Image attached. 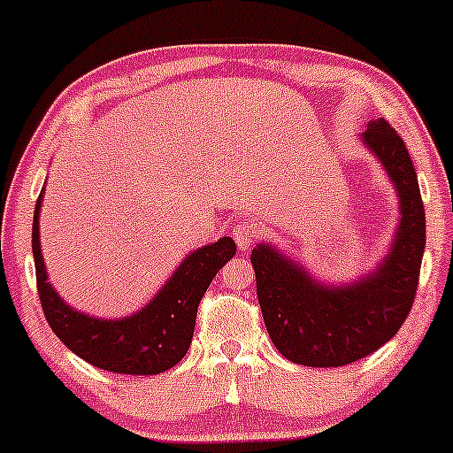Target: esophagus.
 Here are the masks:
<instances>
[{"instance_id":"34e87169","label":"esophagus","mask_w":453,"mask_h":453,"mask_svg":"<svg viewBox=\"0 0 453 453\" xmlns=\"http://www.w3.org/2000/svg\"><path fill=\"white\" fill-rule=\"evenodd\" d=\"M232 236H234V241H236L238 249L247 250V249H250V244L255 242V236H257V227L253 226V221L238 219L232 227Z\"/></svg>"}]
</instances>
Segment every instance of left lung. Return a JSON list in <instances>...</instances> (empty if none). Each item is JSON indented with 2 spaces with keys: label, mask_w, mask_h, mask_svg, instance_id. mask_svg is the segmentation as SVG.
I'll return each instance as SVG.
<instances>
[{
  "label": "left lung",
  "mask_w": 453,
  "mask_h": 453,
  "mask_svg": "<svg viewBox=\"0 0 453 453\" xmlns=\"http://www.w3.org/2000/svg\"><path fill=\"white\" fill-rule=\"evenodd\" d=\"M361 143L378 157L399 196V226L375 270L344 285H326L268 242L250 253L265 329L282 357L306 367H342L369 357L396 335L416 297L426 244L416 168L382 118L367 124Z\"/></svg>",
  "instance_id": "left-lung-1"
}]
</instances>
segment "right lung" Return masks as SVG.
Wrapping results in <instances>:
<instances>
[{"label": "right lung", "mask_w": 453, "mask_h": 453, "mask_svg": "<svg viewBox=\"0 0 453 453\" xmlns=\"http://www.w3.org/2000/svg\"><path fill=\"white\" fill-rule=\"evenodd\" d=\"M42 200L43 189L35 203L31 247L43 316L58 340L105 372L156 375L174 367L192 344L200 299L219 268L234 257L236 242L223 236L192 250L143 308L124 319H99L69 306L48 280L40 244Z\"/></svg>", "instance_id": "right-lung-1"}]
</instances>
